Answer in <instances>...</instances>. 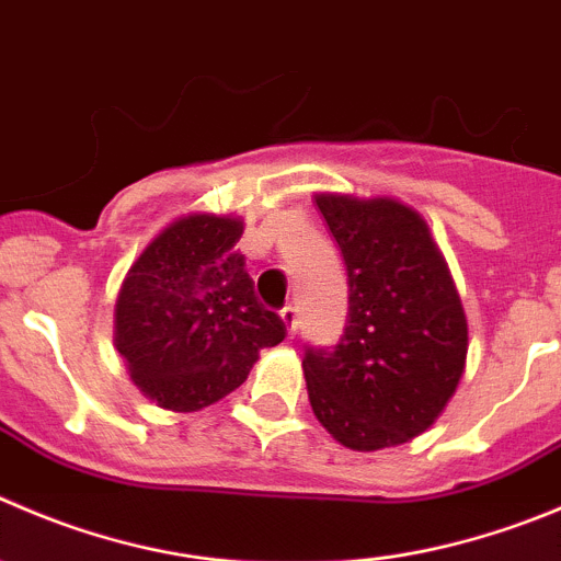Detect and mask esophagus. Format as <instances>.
Here are the masks:
<instances>
[{"mask_svg":"<svg viewBox=\"0 0 561 561\" xmlns=\"http://www.w3.org/2000/svg\"><path fill=\"white\" fill-rule=\"evenodd\" d=\"M280 319H284L286 324V333L295 335L297 333V324H300V313H297L295 306H286L284 311H280Z\"/></svg>","mask_w":561,"mask_h":561,"instance_id":"obj_1","label":"esophagus"}]
</instances>
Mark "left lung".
<instances>
[{
  "mask_svg": "<svg viewBox=\"0 0 561 561\" xmlns=\"http://www.w3.org/2000/svg\"><path fill=\"white\" fill-rule=\"evenodd\" d=\"M350 280L339 344L306 346L319 424L355 451L408 444L444 413L466 369L468 322L426 222L393 197L317 195Z\"/></svg>",
  "mask_w": 561,
  "mask_h": 561,
  "instance_id": "8db88e82",
  "label": "left lung"
}]
</instances>
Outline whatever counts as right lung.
<instances>
[{
	"label": "right lung",
	"mask_w": 561,
	"mask_h": 561,
	"mask_svg": "<svg viewBox=\"0 0 561 561\" xmlns=\"http://www.w3.org/2000/svg\"><path fill=\"white\" fill-rule=\"evenodd\" d=\"M242 220L186 215L140 253L115 302V346L135 386L175 413L209 408L286 339L233 250Z\"/></svg>",
	"instance_id": "right-lung-1"
}]
</instances>
